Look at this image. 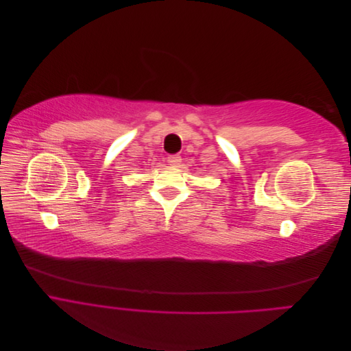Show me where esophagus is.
<instances>
[{"label": "esophagus", "instance_id": "obj_1", "mask_svg": "<svg viewBox=\"0 0 351 351\" xmlns=\"http://www.w3.org/2000/svg\"><path fill=\"white\" fill-rule=\"evenodd\" d=\"M180 162H182V156H180V155H169L168 156V164L169 165L177 167V165H180Z\"/></svg>", "mask_w": 351, "mask_h": 351}]
</instances>
